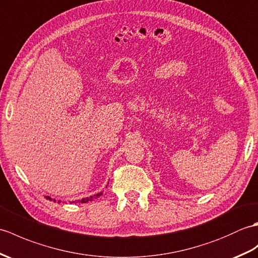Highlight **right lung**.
Here are the masks:
<instances>
[{"label": "right lung", "instance_id": "obj_1", "mask_svg": "<svg viewBox=\"0 0 258 258\" xmlns=\"http://www.w3.org/2000/svg\"><path fill=\"white\" fill-rule=\"evenodd\" d=\"M101 194H102V192H100V193H98V194H96V196H94V197H90V198H86V199H82V200H78V203H86V202H88V201H91V200H93V199H95V198H99L100 196H101ZM46 199L47 200H51L49 197H46ZM54 202H56L55 201V200H54ZM60 201H58V203H59ZM74 202H75V201H73L72 203H74ZM76 202V203H77Z\"/></svg>", "mask_w": 258, "mask_h": 258}]
</instances>
